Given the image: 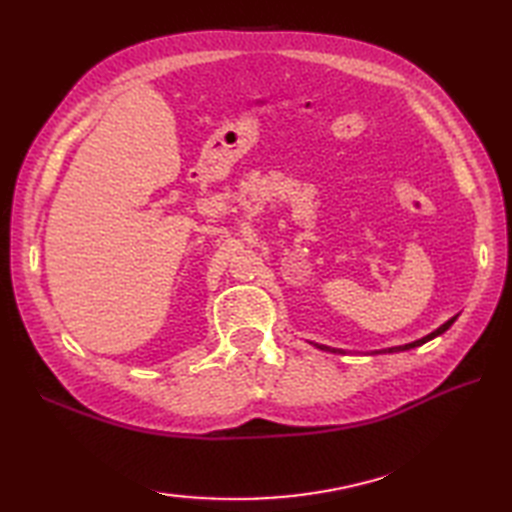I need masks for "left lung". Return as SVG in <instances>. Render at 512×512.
Listing matches in <instances>:
<instances>
[{
  "mask_svg": "<svg viewBox=\"0 0 512 512\" xmlns=\"http://www.w3.org/2000/svg\"><path fill=\"white\" fill-rule=\"evenodd\" d=\"M453 321H455V317L453 319H449L447 323H442L438 330H433L431 334H427V336H422V339H418V341H413V343H407V345H398V347H387V350H380V352H389V354H394V352H405V350H411V347H418V345H422V343H427V341H431V339H436V336H440L442 332H447L451 325H453ZM319 347V350H330V347H325V345H319V343H314ZM332 352H339V350H332Z\"/></svg>",
  "mask_w": 512,
  "mask_h": 512,
  "instance_id": "left-lung-1",
  "label": "left lung"
}]
</instances>
